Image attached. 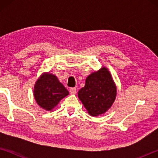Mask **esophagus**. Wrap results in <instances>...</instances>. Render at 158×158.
I'll return each mask as SVG.
<instances>
[{"label": "esophagus", "mask_w": 158, "mask_h": 158, "mask_svg": "<svg viewBox=\"0 0 158 158\" xmlns=\"http://www.w3.org/2000/svg\"><path fill=\"white\" fill-rule=\"evenodd\" d=\"M69 93H70L71 95L76 94L77 89H75V88H72V89H70V90H69Z\"/></svg>", "instance_id": "esophagus-1"}]
</instances>
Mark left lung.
<instances>
[{"label": "left lung", "mask_w": 158, "mask_h": 158, "mask_svg": "<svg viewBox=\"0 0 158 158\" xmlns=\"http://www.w3.org/2000/svg\"><path fill=\"white\" fill-rule=\"evenodd\" d=\"M116 85L111 73L102 67L85 79L84 87L78 92V97L90 116L105 114L116 100Z\"/></svg>", "instance_id": "1"}]
</instances>
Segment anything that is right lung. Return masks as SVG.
<instances>
[{
	"mask_svg": "<svg viewBox=\"0 0 158 158\" xmlns=\"http://www.w3.org/2000/svg\"><path fill=\"white\" fill-rule=\"evenodd\" d=\"M68 94V90L58 81L56 76L49 73L42 74L34 85L33 95L36 102L48 111L52 110Z\"/></svg>",
	"mask_w": 158,
	"mask_h": 158,
	"instance_id": "obj_1",
	"label": "right lung"
}]
</instances>
